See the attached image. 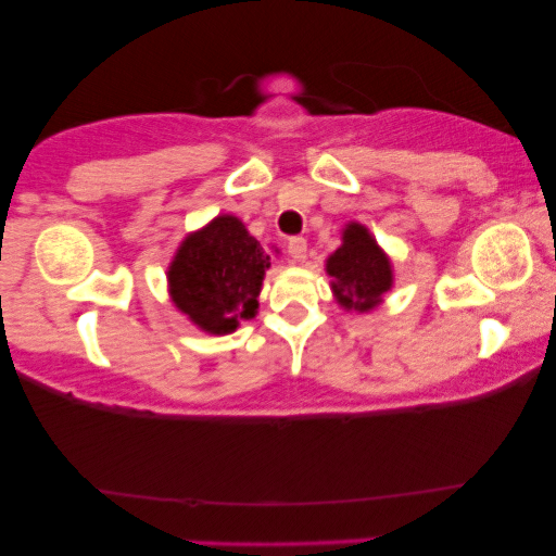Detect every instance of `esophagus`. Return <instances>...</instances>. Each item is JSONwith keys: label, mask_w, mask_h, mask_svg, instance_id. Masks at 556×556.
Instances as JSON below:
<instances>
[{"label": "esophagus", "mask_w": 556, "mask_h": 556, "mask_svg": "<svg viewBox=\"0 0 556 556\" xmlns=\"http://www.w3.org/2000/svg\"><path fill=\"white\" fill-rule=\"evenodd\" d=\"M306 250H308V242L303 240V238H291V240H288V255H291L295 263L306 261Z\"/></svg>", "instance_id": "obj_1"}]
</instances>
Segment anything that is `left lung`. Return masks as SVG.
Returning <instances> with one entry per match:
<instances>
[{
  "mask_svg": "<svg viewBox=\"0 0 556 556\" xmlns=\"http://www.w3.org/2000/svg\"><path fill=\"white\" fill-rule=\"evenodd\" d=\"M326 273L333 278V293L344 308H375L382 293L390 291L392 270L367 227L352 223L344 230V245L326 261Z\"/></svg>",
  "mask_w": 556,
  "mask_h": 556,
  "instance_id": "8db88e82",
  "label": "left lung"
}]
</instances>
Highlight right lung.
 Masks as SVG:
<instances>
[{
    "label": "right lung",
    "mask_w": 556,
    "mask_h": 556,
    "mask_svg": "<svg viewBox=\"0 0 556 556\" xmlns=\"http://www.w3.org/2000/svg\"><path fill=\"white\" fill-rule=\"evenodd\" d=\"M270 255L238 217L223 215L181 242L169 268L172 299L200 329L227 333L253 318Z\"/></svg>",
    "instance_id": "add662e5"
}]
</instances>
